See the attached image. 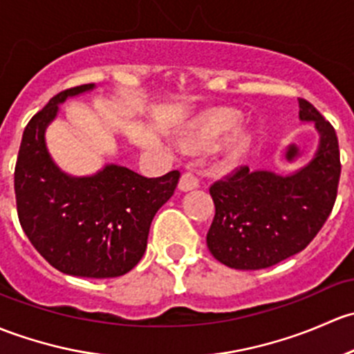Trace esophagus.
<instances>
[{
	"instance_id": "esophagus-1",
	"label": "esophagus",
	"mask_w": 354,
	"mask_h": 354,
	"mask_svg": "<svg viewBox=\"0 0 354 354\" xmlns=\"http://www.w3.org/2000/svg\"><path fill=\"white\" fill-rule=\"evenodd\" d=\"M199 187V177L198 174L192 169H187L184 174H182L180 180H178V189L180 191H191V189Z\"/></svg>"
}]
</instances>
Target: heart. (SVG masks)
Instances as JSON below:
<instances>
[{
	"label": "heart",
	"mask_w": 354,
	"mask_h": 354,
	"mask_svg": "<svg viewBox=\"0 0 354 354\" xmlns=\"http://www.w3.org/2000/svg\"><path fill=\"white\" fill-rule=\"evenodd\" d=\"M240 121V114L230 109H216V111L207 112L203 115L194 127L187 131L182 138L184 145L192 150H199V148H207L216 145L218 141L223 140L228 133L236 126ZM250 145L249 134L245 133H236L228 143L227 151L232 160L240 158L243 153L247 151Z\"/></svg>",
	"instance_id": "1"
}]
</instances>
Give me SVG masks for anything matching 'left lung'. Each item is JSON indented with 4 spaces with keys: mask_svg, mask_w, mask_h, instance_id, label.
I'll return each mask as SVG.
<instances>
[{
    "mask_svg": "<svg viewBox=\"0 0 354 354\" xmlns=\"http://www.w3.org/2000/svg\"><path fill=\"white\" fill-rule=\"evenodd\" d=\"M298 105L300 121L315 124L320 136L307 165L290 176L240 167L209 187L214 218L206 243L228 268L266 269L301 252L333 211L341 176L336 131L310 102L298 98Z\"/></svg>",
    "mask_w": 354,
    "mask_h": 354,
    "instance_id": "8db88e82",
    "label": "left lung"
}]
</instances>
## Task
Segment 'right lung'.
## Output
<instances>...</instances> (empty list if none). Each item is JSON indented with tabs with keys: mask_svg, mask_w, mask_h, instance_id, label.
<instances>
[{
	"mask_svg": "<svg viewBox=\"0 0 354 354\" xmlns=\"http://www.w3.org/2000/svg\"><path fill=\"white\" fill-rule=\"evenodd\" d=\"M93 86L59 92L28 121L15 167V196L25 235L53 268L82 278H118L143 257L153 216L172 198L180 172L148 178L111 163L90 177L64 174L44 134L59 104Z\"/></svg>",
	"mask_w": 354,
	"mask_h": 354,
	"instance_id": "1",
	"label": "right lung"
}]
</instances>
